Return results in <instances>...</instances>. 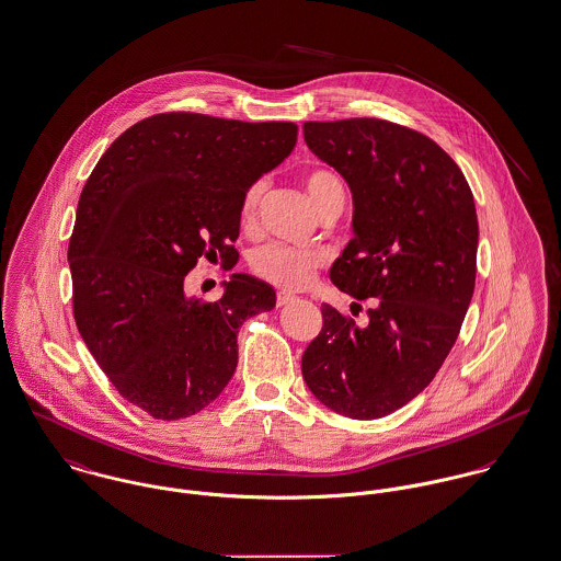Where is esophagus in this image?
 <instances>
[{
    "label": "esophagus",
    "mask_w": 561,
    "mask_h": 561,
    "mask_svg": "<svg viewBox=\"0 0 561 561\" xmlns=\"http://www.w3.org/2000/svg\"><path fill=\"white\" fill-rule=\"evenodd\" d=\"M296 300V296H291V294H287V291H278L276 294V305L285 306L289 305V302H294Z\"/></svg>",
    "instance_id": "34e87169"
}]
</instances>
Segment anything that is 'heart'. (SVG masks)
Listing matches in <instances>:
<instances>
[{"label":"heart","mask_w":561,"mask_h":561,"mask_svg":"<svg viewBox=\"0 0 561 561\" xmlns=\"http://www.w3.org/2000/svg\"><path fill=\"white\" fill-rule=\"evenodd\" d=\"M305 186L312 205L319 209L334 193H343L341 180L325 167H314L305 175ZM265 195V180L253 182L240 204L242 227H253L256 209ZM325 263V256L314 249H296L287 244H265L251 255V267L263 280L283 289H302L314 272Z\"/></svg>","instance_id":"b5f03b06"}]
</instances>
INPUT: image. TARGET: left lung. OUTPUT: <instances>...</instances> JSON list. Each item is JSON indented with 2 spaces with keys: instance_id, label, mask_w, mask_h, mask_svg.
<instances>
[{
  "instance_id": "left-lung-1",
  "label": "left lung",
  "mask_w": 561,
  "mask_h": 561,
  "mask_svg": "<svg viewBox=\"0 0 561 561\" xmlns=\"http://www.w3.org/2000/svg\"><path fill=\"white\" fill-rule=\"evenodd\" d=\"M302 130L354 197V238L330 278L356 300L377 298L364 325L321 306L302 377L325 408L383 417L433 381L457 343L476 285L473 195L459 164L405 126L354 117Z\"/></svg>"
}]
</instances>
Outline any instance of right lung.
I'll return each mask as SVG.
<instances>
[{
    "label": "right lung",
    "instance_id": "1",
    "mask_svg": "<svg viewBox=\"0 0 561 561\" xmlns=\"http://www.w3.org/2000/svg\"><path fill=\"white\" fill-rule=\"evenodd\" d=\"M298 141L294 122L158 113L122 133L83 186L68 247L77 328L115 390L156 420L207 408L238 366V330L276 305L231 274L220 300L186 296L205 259L231 261L247 188Z\"/></svg>",
    "mask_w": 561,
    "mask_h": 561
}]
</instances>
